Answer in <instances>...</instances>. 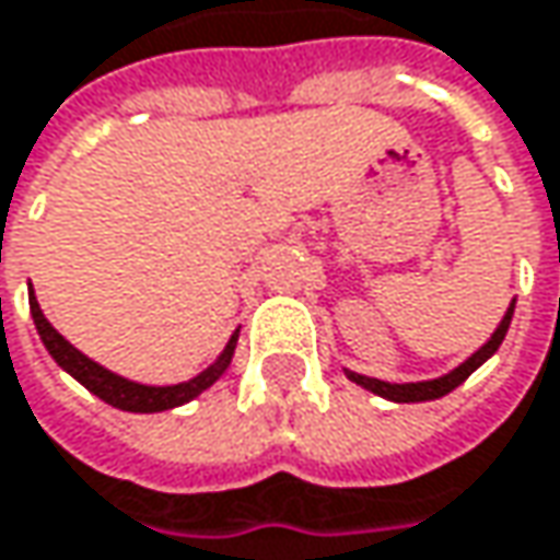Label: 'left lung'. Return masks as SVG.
Instances as JSON below:
<instances>
[{"instance_id": "8db88e82", "label": "left lung", "mask_w": 560, "mask_h": 560, "mask_svg": "<svg viewBox=\"0 0 560 560\" xmlns=\"http://www.w3.org/2000/svg\"><path fill=\"white\" fill-rule=\"evenodd\" d=\"M513 306L516 303H510V310L503 315V322L497 325V331L490 335V341L480 348V351H474L460 368H455L452 374H445V377H439V381H422V384H386V381H374V377H364V374H351L348 371V377L354 381V384H361L364 389H371V393H377V396H384V399H393V402H425V399H439V396H445V393H452L455 386H460L500 345H503V338H506V328H510V322H513Z\"/></svg>"}]
</instances>
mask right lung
I'll return each mask as SVG.
<instances>
[{
  "instance_id": "obj_1",
  "label": "right lung",
  "mask_w": 560,
  "mask_h": 560,
  "mask_svg": "<svg viewBox=\"0 0 560 560\" xmlns=\"http://www.w3.org/2000/svg\"><path fill=\"white\" fill-rule=\"evenodd\" d=\"M28 306H32V318H35L37 335H40L44 348L50 351V358H54L70 377H77L90 393H96V396L105 399L108 406L125 409V412H164V409H174V406L189 402L192 396H199L206 386H212L222 374H225V368L232 364L235 345H238V331H235V335L229 338L222 358H219L209 371H202L199 377H192V381H186V384L144 386L135 384V381H125V377H118V374H112V371H105L96 361H90L83 351H77V348H73V345L44 318L40 306H37L35 293H28Z\"/></svg>"
}]
</instances>
